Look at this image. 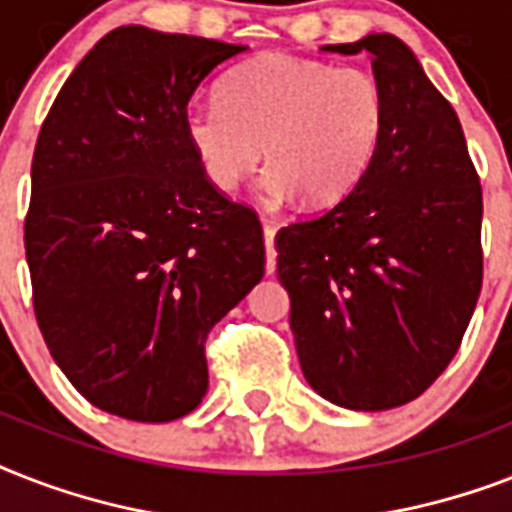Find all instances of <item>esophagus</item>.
<instances>
[{
  "label": "esophagus",
  "mask_w": 512,
  "mask_h": 512,
  "mask_svg": "<svg viewBox=\"0 0 512 512\" xmlns=\"http://www.w3.org/2000/svg\"><path fill=\"white\" fill-rule=\"evenodd\" d=\"M263 236H265V271L273 273L276 271V247H273V236H276V231H273L271 225L265 223Z\"/></svg>",
  "instance_id": "34e87169"
}]
</instances>
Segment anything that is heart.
Listing matches in <instances>:
<instances>
[{
  "instance_id": "1",
  "label": "heart",
  "mask_w": 512,
  "mask_h": 512,
  "mask_svg": "<svg viewBox=\"0 0 512 512\" xmlns=\"http://www.w3.org/2000/svg\"><path fill=\"white\" fill-rule=\"evenodd\" d=\"M385 116V95L369 71L263 55L225 79L220 103L185 111V138L217 191H233L255 175L265 148V196L284 201L297 193L321 207L366 175Z\"/></svg>"
}]
</instances>
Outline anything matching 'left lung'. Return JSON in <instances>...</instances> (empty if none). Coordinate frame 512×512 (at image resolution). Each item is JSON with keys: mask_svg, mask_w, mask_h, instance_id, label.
Here are the masks:
<instances>
[{"mask_svg": "<svg viewBox=\"0 0 512 512\" xmlns=\"http://www.w3.org/2000/svg\"><path fill=\"white\" fill-rule=\"evenodd\" d=\"M324 50L372 55L385 132L353 191L276 233L279 281L311 388L380 412L425 393L460 350L484 284V196L452 103L401 39Z\"/></svg>", "mask_w": 512, "mask_h": 512, "instance_id": "left-lung-1", "label": "left lung"}]
</instances>
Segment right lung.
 I'll return each mask as SVG.
<instances>
[{"label":"right lung","mask_w":512,"mask_h":512,"mask_svg":"<svg viewBox=\"0 0 512 512\" xmlns=\"http://www.w3.org/2000/svg\"><path fill=\"white\" fill-rule=\"evenodd\" d=\"M241 44L122 26L36 138L26 260L36 324L90 404L170 422L207 393L209 329L263 279V225L201 172L188 100Z\"/></svg>","instance_id":"right-lung-1"}]
</instances>
